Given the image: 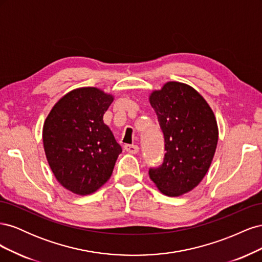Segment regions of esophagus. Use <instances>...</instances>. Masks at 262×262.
<instances>
[{"instance_id": "1", "label": "esophagus", "mask_w": 262, "mask_h": 262, "mask_svg": "<svg viewBox=\"0 0 262 262\" xmlns=\"http://www.w3.org/2000/svg\"><path fill=\"white\" fill-rule=\"evenodd\" d=\"M124 149L130 154H137L139 152V146L136 144H125Z\"/></svg>"}]
</instances>
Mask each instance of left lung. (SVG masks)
Returning <instances> with one entry per match:
<instances>
[{
  "instance_id": "8db88e82",
  "label": "left lung",
  "mask_w": 262,
  "mask_h": 262,
  "mask_svg": "<svg viewBox=\"0 0 262 262\" xmlns=\"http://www.w3.org/2000/svg\"><path fill=\"white\" fill-rule=\"evenodd\" d=\"M149 102L165 139L164 162L149 168V178L161 192L178 196L191 191L208 172L215 153L219 129L205 99L191 86L166 83Z\"/></svg>"
}]
</instances>
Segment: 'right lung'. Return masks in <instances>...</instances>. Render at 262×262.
<instances>
[{
  "instance_id": "add662e5",
  "label": "right lung",
  "mask_w": 262,
  "mask_h": 262,
  "mask_svg": "<svg viewBox=\"0 0 262 262\" xmlns=\"http://www.w3.org/2000/svg\"><path fill=\"white\" fill-rule=\"evenodd\" d=\"M113 100L96 87H82L64 95L46 119L47 160L57 180L73 193L86 195L99 189L122 152L102 120Z\"/></svg>"
}]
</instances>
